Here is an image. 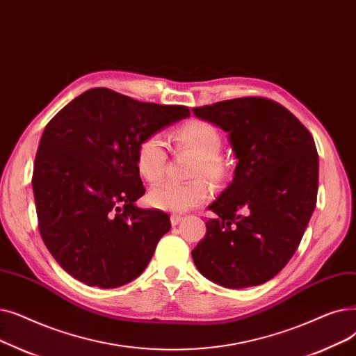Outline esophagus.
Here are the masks:
<instances>
[{
  "mask_svg": "<svg viewBox=\"0 0 356 356\" xmlns=\"http://www.w3.org/2000/svg\"><path fill=\"white\" fill-rule=\"evenodd\" d=\"M181 220H182V216H179V214H172V216H171V223H172V226L179 225Z\"/></svg>",
  "mask_w": 356,
  "mask_h": 356,
  "instance_id": "1",
  "label": "esophagus"
}]
</instances>
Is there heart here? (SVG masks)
<instances>
[{
  "mask_svg": "<svg viewBox=\"0 0 356 356\" xmlns=\"http://www.w3.org/2000/svg\"><path fill=\"white\" fill-rule=\"evenodd\" d=\"M174 140L178 149L190 150L197 155L188 182H166L152 190L149 204L155 209L184 213L200 204L209 197V185L204 177L214 184H220L229 177V165L220 155L223 149V136L210 122L191 118L174 131ZM134 163L139 175L150 185L161 182L165 177L168 152L162 136L150 133L143 136L134 154Z\"/></svg>",
  "mask_w": 356,
  "mask_h": 356,
  "instance_id": "b5f03b06",
  "label": "heart"
}]
</instances>
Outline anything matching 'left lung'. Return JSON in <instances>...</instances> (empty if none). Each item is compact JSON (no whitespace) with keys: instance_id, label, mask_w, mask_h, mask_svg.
Returning a JSON list of instances; mask_svg holds the SVG:
<instances>
[{"instance_id":"obj_1","label":"left lung","mask_w":356,"mask_h":356,"mask_svg":"<svg viewBox=\"0 0 356 356\" xmlns=\"http://www.w3.org/2000/svg\"><path fill=\"white\" fill-rule=\"evenodd\" d=\"M229 131L238 165L209 207L191 252L200 273L226 289L274 278L296 253L316 207L318 155L312 133L277 101L242 97L193 108Z\"/></svg>"}]
</instances>
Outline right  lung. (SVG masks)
<instances>
[{"label":"right lung","mask_w":356,"mask_h":356,"mask_svg":"<svg viewBox=\"0 0 356 356\" xmlns=\"http://www.w3.org/2000/svg\"><path fill=\"white\" fill-rule=\"evenodd\" d=\"M188 115L185 106L91 88L47 123L31 178L38 225L71 277L115 289L143 273L171 220L162 210L134 206L145 194L136 146Z\"/></svg>","instance_id":"1"}]
</instances>
